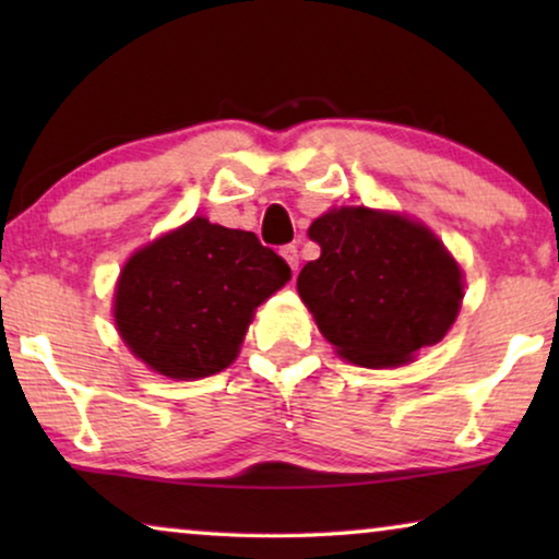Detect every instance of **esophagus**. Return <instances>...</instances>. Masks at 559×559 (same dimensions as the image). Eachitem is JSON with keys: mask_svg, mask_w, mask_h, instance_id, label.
<instances>
[{"mask_svg": "<svg viewBox=\"0 0 559 559\" xmlns=\"http://www.w3.org/2000/svg\"><path fill=\"white\" fill-rule=\"evenodd\" d=\"M280 254L285 257V262L293 266V270H297V264H300V254H297V247L295 243H285V247L280 249Z\"/></svg>", "mask_w": 559, "mask_h": 559, "instance_id": "34e87169", "label": "esophagus"}]
</instances>
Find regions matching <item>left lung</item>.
<instances>
[{"instance_id":"1","label":"left lung","mask_w":559,"mask_h":559,"mask_svg":"<svg viewBox=\"0 0 559 559\" xmlns=\"http://www.w3.org/2000/svg\"><path fill=\"white\" fill-rule=\"evenodd\" d=\"M320 257L297 289L320 333L358 366L384 369L435 346L461 310V270L425 226L392 213L338 209L312 221Z\"/></svg>"}]
</instances>
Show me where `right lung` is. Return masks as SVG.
Returning a JSON list of instances; mask_svg holds the SVG:
<instances>
[{
	"label": "right lung",
	"instance_id": "right-lung-1",
	"mask_svg": "<svg viewBox=\"0 0 559 559\" xmlns=\"http://www.w3.org/2000/svg\"><path fill=\"white\" fill-rule=\"evenodd\" d=\"M287 280V262L257 234L193 218L129 259L114 318L152 369L203 379L234 361L254 308Z\"/></svg>",
	"mask_w": 559,
	"mask_h": 559
}]
</instances>
